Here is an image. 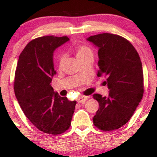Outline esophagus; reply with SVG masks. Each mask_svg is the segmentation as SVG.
<instances>
[{"mask_svg": "<svg viewBox=\"0 0 157 157\" xmlns=\"http://www.w3.org/2000/svg\"><path fill=\"white\" fill-rule=\"evenodd\" d=\"M88 99V97L87 96H79V97L78 98V103H82V104H83V103H85L86 101Z\"/></svg>", "mask_w": 157, "mask_h": 157, "instance_id": "obj_1", "label": "esophagus"}]
</instances>
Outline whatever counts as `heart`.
<instances>
[{
	"mask_svg": "<svg viewBox=\"0 0 157 157\" xmlns=\"http://www.w3.org/2000/svg\"><path fill=\"white\" fill-rule=\"evenodd\" d=\"M75 51H76V56L78 60L83 59V58L86 56H93V50L90 47L85 46V45H79V46H77L75 48ZM65 56H60L59 58V66L60 68H61L63 66L64 63H65Z\"/></svg>",
	"mask_w": 157,
	"mask_h": 157,
	"instance_id": "b5f03b06",
	"label": "heart"
}]
</instances>
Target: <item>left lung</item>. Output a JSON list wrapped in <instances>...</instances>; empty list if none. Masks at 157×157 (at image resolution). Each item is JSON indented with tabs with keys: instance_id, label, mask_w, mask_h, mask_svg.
Here are the masks:
<instances>
[{
	"instance_id": "obj_1",
	"label": "left lung",
	"mask_w": 157,
	"mask_h": 157,
	"mask_svg": "<svg viewBox=\"0 0 157 157\" xmlns=\"http://www.w3.org/2000/svg\"><path fill=\"white\" fill-rule=\"evenodd\" d=\"M98 47V76H104L108 96L95 94L99 104L93 118L98 129H118L129 121L143 97L144 74L140 57L125 38L113 33H100L87 38Z\"/></svg>"
}]
</instances>
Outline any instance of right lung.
<instances>
[{
	"label": "right lung",
	"instance_id": "1",
	"mask_svg": "<svg viewBox=\"0 0 157 157\" xmlns=\"http://www.w3.org/2000/svg\"><path fill=\"white\" fill-rule=\"evenodd\" d=\"M69 40L67 36H44L31 40L19 56L14 91L30 121L45 134L58 135L71 126L76 101L54 93L51 86L56 74L53 53Z\"/></svg>",
	"mask_w": 157,
	"mask_h": 157
}]
</instances>
